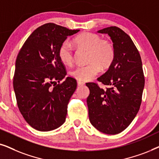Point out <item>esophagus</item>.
I'll list each match as a JSON object with an SVG mask.
<instances>
[{
  "instance_id": "esophagus-1",
  "label": "esophagus",
  "mask_w": 159,
  "mask_h": 159,
  "mask_svg": "<svg viewBox=\"0 0 159 159\" xmlns=\"http://www.w3.org/2000/svg\"><path fill=\"white\" fill-rule=\"evenodd\" d=\"M84 83L83 82H81V81H77V85L78 86H82V85H83Z\"/></svg>"
}]
</instances>
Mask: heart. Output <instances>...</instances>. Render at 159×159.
<instances>
[{
	"instance_id": "heart-1",
	"label": "heart",
	"mask_w": 159,
	"mask_h": 159,
	"mask_svg": "<svg viewBox=\"0 0 159 159\" xmlns=\"http://www.w3.org/2000/svg\"><path fill=\"white\" fill-rule=\"evenodd\" d=\"M80 49L88 51V62L85 66H75L70 71V75L82 82L91 80L102 69H106L111 64L114 58V48L109 41L101 40V37L91 32H84L73 40ZM58 56L65 64H71L74 59L73 46L65 40L58 50Z\"/></svg>"
}]
</instances>
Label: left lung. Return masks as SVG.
Segmentation results:
<instances>
[{"mask_svg":"<svg viewBox=\"0 0 159 159\" xmlns=\"http://www.w3.org/2000/svg\"><path fill=\"white\" fill-rule=\"evenodd\" d=\"M98 32L109 35L114 58L106 72L98 78L108 88L86 84L90 90L89 119L100 132L116 134L130 125L140 109L145 85L142 61L132 39L120 28L109 27Z\"/></svg>","mask_w":159,"mask_h":159,"instance_id":"8db88e82","label":"left lung"}]
</instances>
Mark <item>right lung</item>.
Masks as SVG:
<instances>
[{
    "label": "right lung",
    "mask_w": 159,
    "mask_h": 159,
    "mask_svg": "<svg viewBox=\"0 0 159 159\" xmlns=\"http://www.w3.org/2000/svg\"><path fill=\"white\" fill-rule=\"evenodd\" d=\"M79 31L45 24L30 34L17 56L13 81L17 106L26 121L39 131L57 129L66 120L77 81L67 77L60 83L66 71L58 50L67 37Z\"/></svg>",
    "instance_id": "right-lung-1"
}]
</instances>
